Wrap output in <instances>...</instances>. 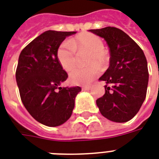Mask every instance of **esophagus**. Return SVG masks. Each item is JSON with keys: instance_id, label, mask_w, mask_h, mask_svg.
<instances>
[{"instance_id": "obj_1", "label": "esophagus", "mask_w": 159, "mask_h": 159, "mask_svg": "<svg viewBox=\"0 0 159 159\" xmlns=\"http://www.w3.org/2000/svg\"><path fill=\"white\" fill-rule=\"evenodd\" d=\"M82 89L83 91H88L91 89V87L90 86H84V87H82Z\"/></svg>"}]
</instances>
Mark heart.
<instances>
[{
	"label": "heart",
	"mask_w": 159,
	"mask_h": 159,
	"mask_svg": "<svg viewBox=\"0 0 159 159\" xmlns=\"http://www.w3.org/2000/svg\"><path fill=\"white\" fill-rule=\"evenodd\" d=\"M88 50L91 52L88 58V64H98L102 66L107 62V57L104 51L103 42L98 36L93 33H82L74 39L65 41L58 47L57 57L62 68L70 71L76 64L77 50ZM101 72L100 67L97 65L86 68L72 69L69 74V80L76 85H87L90 83Z\"/></svg>",
	"instance_id": "heart-1"
}]
</instances>
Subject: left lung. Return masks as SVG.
<instances>
[{
  "label": "left lung",
  "mask_w": 159,
  "mask_h": 159,
  "mask_svg": "<svg viewBox=\"0 0 159 159\" xmlns=\"http://www.w3.org/2000/svg\"><path fill=\"white\" fill-rule=\"evenodd\" d=\"M104 38L109 47L110 63L99 80L106 82L105 94L96 102L101 114L110 121L126 123L138 113L147 94V59L128 34L107 26L89 30Z\"/></svg>",
  "instance_id": "1"
}]
</instances>
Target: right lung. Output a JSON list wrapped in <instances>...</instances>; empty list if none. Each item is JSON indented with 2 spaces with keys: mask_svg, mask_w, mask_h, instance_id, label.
I'll list each match as a JSON object with an SVG mask.
<instances>
[{
  "mask_svg": "<svg viewBox=\"0 0 159 159\" xmlns=\"http://www.w3.org/2000/svg\"><path fill=\"white\" fill-rule=\"evenodd\" d=\"M76 31H47L20 52L16 71L21 102L34 119L57 127L70 118L80 87L61 88L67 73L57 57L58 47Z\"/></svg>",
  "mask_w": 159,
  "mask_h": 159,
  "instance_id": "obj_1",
  "label": "right lung"
}]
</instances>
